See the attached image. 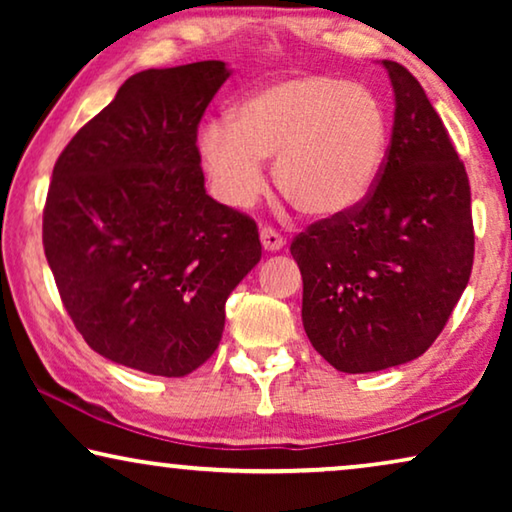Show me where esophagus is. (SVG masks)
Instances as JSON below:
<instances>
[{
  "mask_svg": "<svg viewBox=\"0 0 512 512\" xmlns=\"http://www.w3.org/2000/svg\"><path fill=\"white\" fill-rule=\"evenodd\" d=\"M261 242H263V249L265 251H279L286 244L284 237L279 235L275 228H270V226H263L261 228Z\"/></svg>",
  "mask_w": 512,
  "mask_h": 512,
  "instance_id": "1",
  "label": "esophagus"
}]
</instances>
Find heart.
Here are the masks:
<instances>
[{
  "label": "heart",
  "mask_w": 512,
  "mask_h": 512,
  "mask_svg": "<svg viewBox=\"0 0 512 512\" xmlns=\"http://www.w3.org/2000/svg\"><path fill=\"white\" fill-rule=\"evenodd\" d=\"M200 163L223 205L247 209L265 191V160L298 212L335 219L368 200L389 151V116L373 90L326 74L277 81L249 95L233 121L207 123Z\"/></svg>",
  "instance_id": "b5f03b06"
}]
</instances>
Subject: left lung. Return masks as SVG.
Masks as SVG:
<instances>
[{"mask_svg": "<svg viewBox=\"0 0 512 512\" xmlns=\"http://www.w3.org/2000/svg\"><path fill=\"white\" fill-rule=\"evenodd\" d=\"M382 65L396 111L377 186L354 212L312 223L291 242L305 333L340 373L422 356L473 268L466 167L415 76L398 62Z\"/></svg>", "mask_w": 512, "mask_h": 512, "instance_id": "8db88e82", "label": "left lung"}]
</instances>
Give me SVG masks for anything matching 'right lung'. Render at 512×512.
Instances as JSON below:
<instances>
[{
    "instance_id": "add662e5",
    "label": "right lung",
    "mask_w": 512,
    "mask_h": 512,
    "mask_svg": "<svg viewBox=\"0 0 512 512\" xmlns=\"http://www.w3.org/2000/svg\"><path fill=\"white\" fill-rule=\"evenodd\" d=\"M221 60L130 76L53 167L44 251L104 359L184 377L219 347L230 291L261 261L256 221L205 191L198 125Z\"/></svg>"
}]
</instances>
